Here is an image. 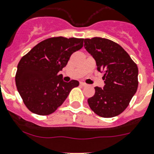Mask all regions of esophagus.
Here are the masks:
<instances>
[{
  "instance_id": "34e87169",
  "label": "esophagus",
  "mask_w": 154,
  "mask_h": 154,
  "mask_svg": "<svg viewBox=\"0 0 154 154\" xmlns=\"http://www.w3.org/2000/svg\"><path fill=\"white\" fill-rule=\"evenodd\" d=\"M80 84L82 85V86H83V87H86V86H88V84H87V83H85V82H81Z\"/></svg>"
}]
</instances>
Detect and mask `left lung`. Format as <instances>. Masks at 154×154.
Listing matches in <instances>:
<instances>
[{
  "label": "left lung",
  "instance_id": "left-lung-1",
  "mask_svg": "<svg viewBox=\"0 0 154 154\" xmlns=\"http://www.w3.org/2000/svg\"><path fill=\"white\" fill-rule=\"evenodd\" d=\"M84 47L95 59L105 80L103 88L96 87L94 96L88 98V105L100 117H116L125 110L137 92V64L120 45L111 40L87 38Z\"/></svg>",
  "mask_w": 154,
  "mask_h": 154
}]
</instances>
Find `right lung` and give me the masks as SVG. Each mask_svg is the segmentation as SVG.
<instances>
[{
    "instance_id": "obj_1",
    "label": "right lung",
    "mask_w": 154,
    "mask_h": 154,
    "mask_svg": "<svg viewBox=\"0 0 154 154\" xmlns=\"http://www.w3.org/2000/svg\"><path fill=\"white\" fill-rule=\"evenodd\" d=\"M82 38L51 37L36 45L17 65L16 85L26 107L33 113L49 115L60 107L78 81L65 82L58 75L71 55L83 46Z\"/></svg>"
}]
</instances>
